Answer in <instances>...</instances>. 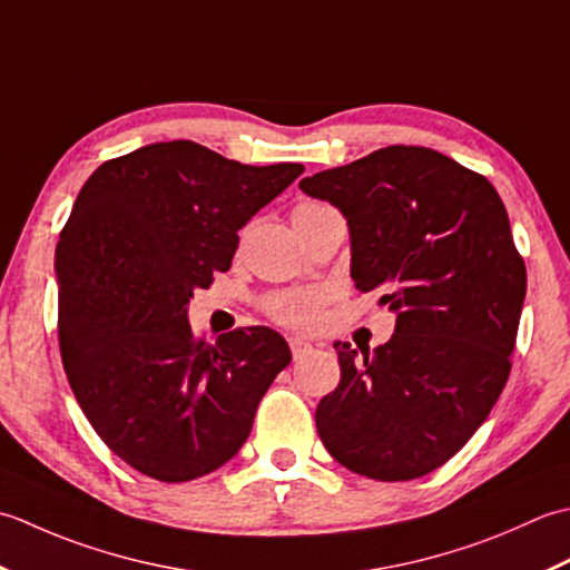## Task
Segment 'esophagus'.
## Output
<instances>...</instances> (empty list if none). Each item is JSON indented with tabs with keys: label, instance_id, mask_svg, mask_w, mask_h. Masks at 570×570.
Returning a JSON list of instances; mask_svg holds the SVG:
<instances>
[{
	"label": "esophagus",
	"instance_id": "1",
	"mask_svg": "<svg viewBox=\"0 0 570 570\" xmlns=\"http://www.w3.org/2000/svg\"><path fill=\"white\" fill-rule=\"evenodd\" d=\"M289 350H293L295 358H299V356H305L312 350V344L305 342V340H299V336H289Z\"/></svg>",
	"mask_w": 570,
	"mask_h": 570
}]
</instances>
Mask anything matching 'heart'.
Returning <instances> with one entry per match:
<instances>
[{"instance_id":"obj_1","label":"heart","mask_w":570,"mask_h":570,"mask_svg":"<svg viewBox=\"0 0 570 570\" xmlns=\"http://www.w3.org/2000/svg\"><path fill=\"white\" fill-rule=\"evenodd\" d=\"M327 204L322 202H302L295 206L293 212V220L307 218L327 212ZM324 302V295L317 293V289H293V293H277L273 297L265 299V309L268 315L285 324L289 330H312L317 327L320 322V307Z\"/></svg>"}]
</instances>
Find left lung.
<instances>
[{
    "label": "left lung",
    "instance_id": "obj_1",
    "mask_svg": "<svg viewBox=\"0 0 570 570\" xmlns=\"http://www.w3.org/2000/svg\"><path fill=\"white\" fill-rule=\"evenodd\" d=\"M299 189L344 214L356 287L396 312L374 352L334 344L342 379L317 405V433L364 478H423L474 435L512 371L527 268L507 208L482 174L405 145Z\"/></svg>",
    "mask_w": 570,
    "mask_h": 570
}]
</instances>
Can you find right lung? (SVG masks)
<instances>
[{
  "label": "right lung",
  "instance_id": "1",
  "mask_svg": "<svg viewBox=\"0 0 570 570\" xmlns=\"http://www.w3.org/2000/svg\"><path fill=\"white\" fill-rule=\"evenodd\" d=\"M302 171L174 139L102 161L80 189L56 246L58 346L80 411L147 478L189 482L226 464L293 358L268 327L196 340L187 305Z\"/></svg>",
  "mask_w": 570,
  "mask_h": 570
}]
</instances>
